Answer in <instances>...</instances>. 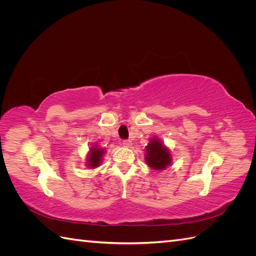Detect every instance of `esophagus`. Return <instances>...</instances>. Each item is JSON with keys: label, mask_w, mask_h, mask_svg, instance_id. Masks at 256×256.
<instances>
[{"label": "esophagus", "mask_w": 256, "mask_h": 256, "mask_svg": "<svg viewBox=\"0 0 256 256\" xmlns=\"http://www.w3.org/2000/svg\"><path fill=\"white\" fill-rule=\"evenodd\" d=\"M122 146L127 147V148H130V147L132 146V142H131L130 140H125V141H122Z\"/></svg>", "instance_id": "34e87169"}]
</instances>
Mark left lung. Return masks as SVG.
<instances>
[{
    "label": "left lung",
    "instance_id": "left-lung-1",
    "mask_svg": "<svg viewBox=\"0 0 256 256\" xmlns=\"http://www.w3.org/2000/svg\"><path fill=\"white\" fill-rule=\"evenodd\" d=\"M146 164L154 171H162L172 164V154L160 138L152 136L145 147Z\"/></svg>",
    "mask_w": 256,
    "mask_h": 256
}]
</instances>
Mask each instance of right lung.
I'll list each match as a JSON object with an SVG mask.
<instances>
[{
  "mask_svg": "<svg viewBox=\"0 0 256 256\" xmlns=\"http://www.w3.org/2000/svg\"><path fill=\"white\" fill-rule=\"evenodd\" d=\"M106 154V150L102 148V147H98L96 143L92 145L88 154H86V162H85V166L88 168H96L100 164H102L104 156Z\"/></svg>",
  "mask_w": 256,
  "mask_h": 256,
  "instance_id": "add662e5",
  "label": "right lung"
}]
</instances>
